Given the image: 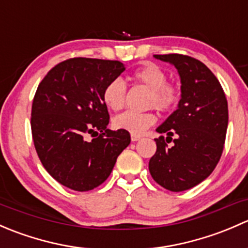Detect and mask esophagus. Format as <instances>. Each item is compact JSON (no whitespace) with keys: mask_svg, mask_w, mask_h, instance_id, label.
Returning <instances> with one entry per match:
<instances>
[{"mask_svg":"<svg viewBox=\"0 0 248 248\" xmlns=\"http://www.w3.org/2000/svg\"><path fill=\"white\" fill-rule=\"evenodd\" d=\"M140 139H141V136H136V134H132L131 136L132 141H138Z\"/></svg>","mask_w":248,"mask_h":248,"instance_id":"34e87169","label":"esophagus"}]
</instances>
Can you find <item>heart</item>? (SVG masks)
Returning a JSON list of instances; mask_svg holds the SVG:
<instances>
[{"label":"heart","instance_id":"heart-1","mask_svg":"<svg viewBox=\"0 0 248 248\" xmlns=\"http://www.w3.org/2000/svg\"><path fill=\"white\" fill-rule=\"evenodd\" d=\"M129 80L136 85L149 89L146 106L161 112H170L179 106L182 91L179 85L167 81V73L162 67L154 62H145L134 69ZM127 87L120 78L110 80L102 92L103 103L112 111H119L126 104ZM156 122V115L152 111H126L112 120V126L119 131L140 136Z\"/></svg>","mask_w":248,"mask_h":248}]
</instances>
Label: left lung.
Listing matches in <instances>:
<instances>
[{
	"mask_svg": "<svg viewBox=\"0 0 248 248\" xmlns=\"http://www.w3.org/2000/svg\"><path fill=\"white\" fill-rule=\"evenodd\" d=\"M155 57L176 67L182 97L177 110L157 128L168 137L155 139L157 151L149 170L162 187L182 192L201 184L216 168L228 127V102L218 79L199 60L182 54Z\"/></svg>",
	"mask_w": 248,
	"mask_h": 248,
	"instance_id": "left-lung-1",
	"label": "left lung"
}]
</instances>
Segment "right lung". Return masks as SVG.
Segmentation results:
<instances>
[{
    "label": "right lung",
    "mask_w": 248,
    "mask_h": 248,
    "mask_svg": "<svg viewBox=\"0 0 248 248\" xmlns=\"http://www.w3.org/2000/svg\"><path fill=\"white\" fill-rule=\"evenodd\" d=\"M124 71L112 60L73 57L50 69L39 82L31 111L37 155L63 186L86 192L103 184L131 142L124 131H110L102 92ZM91 135L92 140H86Z\"/></svg>",
    "instance_id": "obj_1"
}]
</instances>
